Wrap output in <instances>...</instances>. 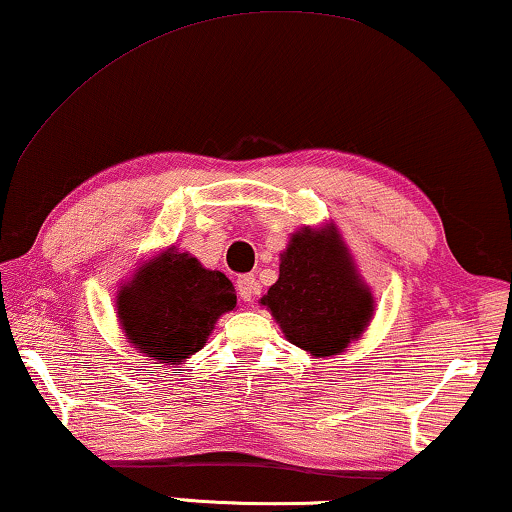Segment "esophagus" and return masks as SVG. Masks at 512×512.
<instances>
[{
	"mask_svg": "<svg viewBox=\"0 0 512 512\" xmlns=\"http://www.w3.org/2000/svg\"><path fill=\"white\" fill-rule=\"evenodd\" d=\"M236 292H239L243 301H253L259 292L255 276H241L239 280H236Z\"/></svg>",
	"mask_w": 512,
	"mask_h": 512,
	"instance_id": "34e87169",
	"label": "esophagus"
}]
</instances>
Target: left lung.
Here are the masks:
<instances>
[{
    "mask_svg": "<svg viewBox=\"0 0 512 512\" xmlns=\"http://www.w3.org/2000/svg\"><path fill=\"white\" fill-rule=\"evenodd\" d=\"M262 305L292 345L312 356L342 354L372 317L370 289L333 225L303 227L280 255V276Z\"/></svg>",
    "mask_w": 512,
    "mask_h": 512,
    "instance_id": "left-lung-1",
    "label": "left lung"
}]
</instances>
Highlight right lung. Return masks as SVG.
Segmentation results:
<instances>
[{"instance_id": "right-lung-1", "label": "right lung", "mask_w": 512, "mask_h": 512, "mask_svg": "<svg viewBox=\"0 0 512 512\" xmlns=\"http://www.w3.org/2000/svg\"><path fill=\"white\" fill-rule=\"evenodd\" d=\"M234 308L230 278L174 248L140 266L117 294L128 342L163 365H179L200 352L218 317Z\"/></svg>"}]
</instances>
